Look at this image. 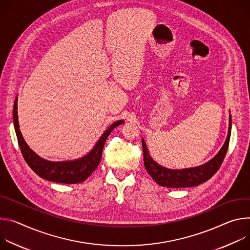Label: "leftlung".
Instances as JSON below:
<instances>
[{"label":"left lung","mask_w":250,"mask_h":250,"mask_svg":"<svg viewBox=\"0 0 250 250\" xmlns=\"http://www.w3.org/2000/svg\"><path fill=\"white\" fill-rule=\"evenodd\" d=\"M231 133V115L229 114V133L225 144L220 148L218 153L208 162L197 166V167L186 168V169H169L158 164L151 157L149 150L146 146V142L142 138L143 154H144V165L145 169L152 179L160 186L166 188H191L199 186L208 180H209L219 169L223 163L229 145Z\"/></svg>","instance_id":"left-lung-1"}]
</instances>
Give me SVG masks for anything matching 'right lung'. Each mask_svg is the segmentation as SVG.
<instances>
[{"mask_svg": "<svg viewBox=\"0 0 250 250\" xmlns=\"http://www.w3.org/2000/svg\"><path fill=\"white\" fill-rule=\"evenodd\" d=\"M13 116L19 146L27 165L41 178L50 182L62 184H78L85 181L98 167L107 137L114 130V128L124 123V120H119L114 122L112 125H110L103 132L89 153L83 157L69 161L53 162L40 157L25 143L21 133L18 120V97L15 100Z\"/></svg>", "mask_w": 250, "mask_h": 250, "instance_id": "1", "label": "right lung"}]
</instances>
